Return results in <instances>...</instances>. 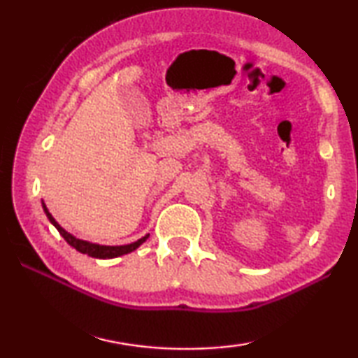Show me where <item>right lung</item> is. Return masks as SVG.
<instances>
[{
	"instance_id": "add662e5",
	"label": "right lung",
	"mask_w": 358,
	"mask_h": 358,
	"mask_svg": "<svg viewBox=\"0 0 358 358\" xmlns=\"http://www.w3.org/2000/svg\"><path fill=\"white\" fill-rule=\"evenodd\" d=\"M42 208H44L45 215L48 217V221H50L53 226L57 227V230L59 232V235L68 241V243L76 248L78 252L82 254H88L90 257H94V259H113V257H118V256H123V254H128L132 252L134 250H137L138 246H141L143 241H147V238L150 235H145L141 240L134 241V243L131 245H121V246H104V245H96V243H90V241H85L80 238H76L74 235H71L69 232H66V230L59 226V224L55 221V217H53L50 213H48V210L45 207V203L42 202Z\"/></svg>"
}]
</instances>
